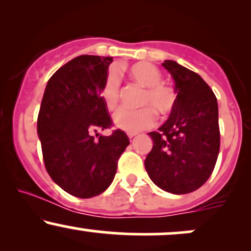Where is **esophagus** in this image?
<instances>
[{"label": "esophagus", "instance_id": "34e87169", "mask_svg": "<svg viewBox=\"0 0 251 251\" xmlns=\"http://www.w3.org/2000/svg\"><path fill=\"white\" fill-rule=\"evenodd\" d=\"M135 135H137V133H134V132H128V133H127V137L129 138V139H131V138L135 137Z\"/></svg>", "mask_w": 251, "mask_h": 251}]
</instances>
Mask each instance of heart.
Returning a JSON list of instances; mask_svg holds the SVG:
<instances>
[{
	"label": "heart",
	"mask_w": 251,
	"mask_h": 251,
	"mask_svg": "<svg viewBox=\"0 0 251 251\" xmlns=\"http://www.w3.org/2000/svg\"><path fill=\"white\" fill-rule=\"evenodd\" d=\"M129 75L138 83L146 87L142 98V105H150L159 113H168L174 107L176 101L175 91L162 81V73L150 62H137L128 70ZM120 74L116 68H111L106 75L101 87L102 101L109 109L117 107L119 101ZM144 106L138 109L120 108L114 113L113 124L118 128L126 132H139L151 127L155 123L153 109Z\"/></svg>",
	"instance_id": "1"
}]
</instances>
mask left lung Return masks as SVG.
<instances>
[{"instance_id": "left-lung-1", "label": "left lung", "mask_w": 251, "mask_h": 251, "mask_svg": "<svg viewBox=\"0 0 251 251\" xmlns=\"http://www.w3.org/2000/svg\"><path fill=\"white\" fill-rule=\"evenodd\" d=\"M162 65L177 97L169 119L149 133L153 146L145 169L158 188L184 195L200 189L214 171L220 152L217 99L197 73L174 60Z\"/></svg>"}]
</instances>
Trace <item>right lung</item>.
Instances as JSON below:
<instances>
[{
	"mask_svg": "<svg viewBox=\"0 0 251 251\" xmlns=\"http://www.w3.org/2000/svg\"><path fill=\"white\" fill-rule=\"evenodd\" d=\"M112 62L113 57L97 55L71 60L48 80L40 106L37 135L46 170L54 183L79 198L94 197L111 185L129 144L120 129L108 137L98 133L112 124L100 96Z\"/></svg>",
	"mask_w": 251,
	"mask_h": 251,
	"instance_id": "right-lung-1",
	"label": "right lung"
}]
</instances>
